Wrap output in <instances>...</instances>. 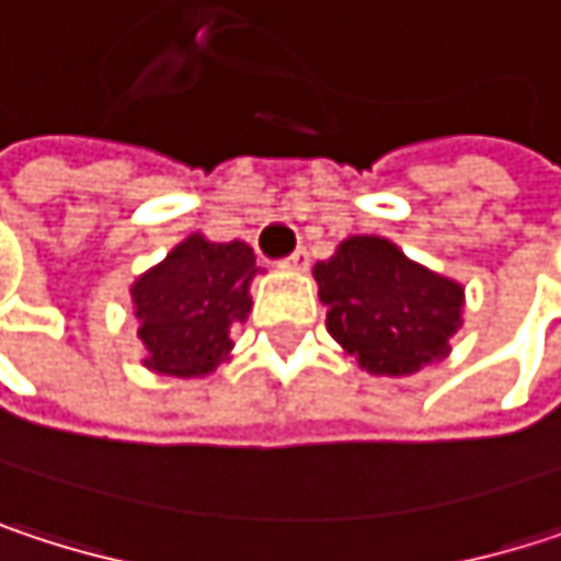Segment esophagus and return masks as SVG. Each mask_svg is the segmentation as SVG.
Here are the masks:
<instances>
[{"instance_id": "1", "label": "esophagus", "mask_w": 561, "mask_h": 561, "mask_svg": "<svg viewBox=\"0 0 561 561\" xmlns=\"http://www.w3.org/2000/svg\"><path fill=\"white\" fill-rule=\"evenodd\" d=\"M282 266H285V270H305V266H308V250H305V247H298L291 256H285V260H282Z\"/></svg>"}]
</instances>
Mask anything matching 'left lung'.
<instances>
[{
    "instance_id": "left-lung-1",
    "label": "left lung",
    "mask_w": 561,
    "mask_h": 561,
    "mask_svg": "<svg viewBox=\"0 0 561 561\" xmlns=\"http://www.w3.org/2000/svg\"><path fill=\"white\" fill-rule=\"evenodd\" d=\"M328 331L370 374L405 377L448 354L461 285L405 260L390 240L351 237L314 266Z\"/></svg>"
}]
</instances>
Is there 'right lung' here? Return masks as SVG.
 Instances as JSON below:
<instances>
[{"label": "right lung", "instance_id": "add662e5", "mask_svg": "<svg viewBox=\"0 0 561 561\" xmlns=\"http://www.w3.org/2000/svg\"><path fill=\"white\" fill-rule=\"evenodd\" d=\"M256 256L247 243H210L187 237L169 260L133 285L139 337L149 367L169 377L210 374L233 347L230 324L250 311Z\"/></svg>", "mask_w": 561, "mask_h": 561}]
</instances>
